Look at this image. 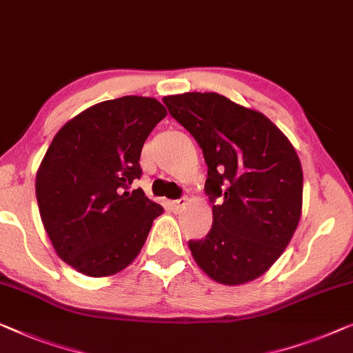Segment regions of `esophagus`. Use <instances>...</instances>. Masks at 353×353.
<instances>
[{"instance_id": "34e87169", "label": "esophagus", "mask_w": 353, "mask_h": 353, "mask_svg": "<svg viewBox=\"0 0 353 353\" xmlns=\"http://www.w3.org/2000/svg\"><path fill=\"white\" fill-rule=\"evenodd\" d=\"M186 203H188V199L186 197H180V199H176V201L172 202V207L175 208V210H181V208H185Z\"/></svg>"}]
</instances>
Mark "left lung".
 <instances>
[{
    "instance_id": "8db88e82",
    "label": "left lung",
    "mask_w": 353,
    "mask_h": 353,
    "mask_svg": "<svg viewBox=\"0 0 353 353\" xmlns=\"http://www.w3.org/2000/svg\"><path fill=\"white\" fill-rule=\"evenodd\" d=\"M194 137L208 167L213 224L189 240L196 263L214 282L242 285L272 265L298 228L303 168L287 137L263 113L214 92L162 99Z\"/></svg>"
}]
</instances>
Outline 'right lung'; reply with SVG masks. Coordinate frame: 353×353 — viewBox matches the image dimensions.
Here are the masks:
<instances>
[{"instance_id": "add662e5", "label": "right lung", "mask_w": 353, "mask_h": 353, "mask_svg": "<svg viewBox=\"0 0 353 353\" xmlns=\"http://www.w3.org/2000/svg\"><path fill=\"white\" fill-rule=\"evenodd\" d=\"M167 116L150 97L127 95L90 106L57 132L37 173L44 229L66 264L89 277L127 268L164 212L143 189L140 154Z\"/></svg>"}]
</instances>
